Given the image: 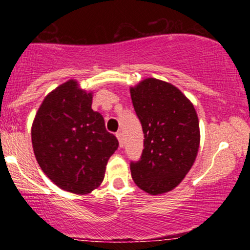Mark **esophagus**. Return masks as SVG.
Segmentation results:
<instances>
[{
	"label": "esophagus",
	"instance_id": "obj_1",
	"mask_svg": "<svg viewBox=\"0 0 250 250\" xmlns=\"http://www.w3.org/2000/svg\"><path fill=\"white\" fill-rule=\"evenodd\" d=\"M116 137H117V140H119V143H120V147H123V135H122V133L121 131H117L116 133Z\"/></svg>",
	"mask_w": 250,
	"mask_h": 250
}]
</instances>
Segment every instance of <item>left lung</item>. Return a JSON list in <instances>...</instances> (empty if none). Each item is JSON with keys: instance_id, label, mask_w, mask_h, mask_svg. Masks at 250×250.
Returning a JSON list of instances; mask_svg holds the SVG:
<instances>
[{"instance_id": "8db88e82", "label": "left lung", "mask_w": 250, "mask_h": 250, "mask_svg": "<svg viewBox=\"0 0 250 250\" xmlns=\"http://www.w3.org/2000/svg\"><path fill=\"white\" fill-rule=\"evenodd\" d=\"M145 134L141 159L130 162L131 176L150 195L170 191L190 170L200 146L197 114L180 89L156 79L130 88Z\"/></svg>"}]
</instances>
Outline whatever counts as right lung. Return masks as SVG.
Instances as JSON below:
<instances>
[{
    "instance_id": "add662e5",
    "label": "right lung",
    "mask_w": 250,
    "mask_h": 250,
    "mask_svg": "<svg viewBox=\"0 0 250 250\" xmlns=\"http://www.w3.org/2000/svg\"><path fill=\"white\" fill-rule=\"evenodd\" d=\"M91 101L93 93L69 80L44 97L31 127L43 173L63 190L81 195L101 185L109 157L119 147Z\"/></svg>"
}]
</instances>
